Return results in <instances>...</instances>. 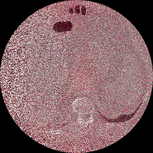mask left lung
<instances>
[{"instance_id":"8db88e82","label":"left lung","mask_w":153,"mask_h":153,"mask_svg":"<svg viewBox=\"0 0 153 153\" xmlns=\"http://www.w3.org/2000/svg\"><path fill=\"white\" fill-rule=\"evenodd\" d=\"M123 116H124V115H123Z\"/></svg>"}]
</instances>
